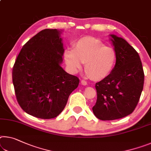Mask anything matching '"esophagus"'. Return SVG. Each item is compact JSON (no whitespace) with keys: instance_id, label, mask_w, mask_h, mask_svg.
<instances>
[{"instance_id":"34e87169","label":"esophagus","mask_w":151,"mask_h":151,"mask_svg":"<svg viewBox=\"0 0 151 151\" xmlns=\"http://www.w3.org/2000/svg\"><path fill=\"white\" fill-rule=\"evenodd\" d=\"M81 84H82L83 85H87V81H85V80H82L81 81Z\"/></svg>"}]
</instances>
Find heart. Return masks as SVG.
Masks as SVG:
<instances>
[{
    "mask_svg": "<svg viewBox=\"0 0 151 151\" xmlns=\"http://www.w3.org/2000/svg\"><path fill=\"white\" fill-rule=\"evenodd\" d=\"M64 58L69 69L76 73L85 63V71L91 79H104L116 64L117 52L114 47L104 45L101 40L85 36L73 43V49L64 52Z\"/></svg>",
    "mask_w": 151,
    "mask_h": 151,
    "instance_id": "heart-1",
    "label": "heart"
}]
</instances>
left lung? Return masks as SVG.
Wrapping results in <instances>:
<instances>
[{
	"instance_id": "left-lung-1",
	"label": "left lung",
	"mask_w": 151,
	"mask_h": 151,
	"mask_svg": "<svg viewBox=\"0 0 151 151\" xmlns=\"http://www.w3.org/2000/svg\"><path fill=\"white\" fill-rule=\"evenodd\" d=\"M117 52L111 73L95 84L97 101L93 114L101 120H114L130 115L140 99L145 74L138 52L123 38L110 35Z\"/></svg>"
}]
</instances>
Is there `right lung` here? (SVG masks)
<instances>
[{
  "label": "right lung",
  "mask_w": 151,
  "mask_h": 151,
  "mask_svg": "<svg viewBox=\"0 0 151 151\" xmlns=\"http://www.w3.org/2000/svg\"><path fill=\"white\" fill-rule=\"evenodd\" d=\"M61 32L45 29L21 48L13 68L17 100L26 113L42 119L63 111L79 79L62 68L64 52Z\"/></svg>",
  "instance_id": "add662e5"
}]
</instances>
